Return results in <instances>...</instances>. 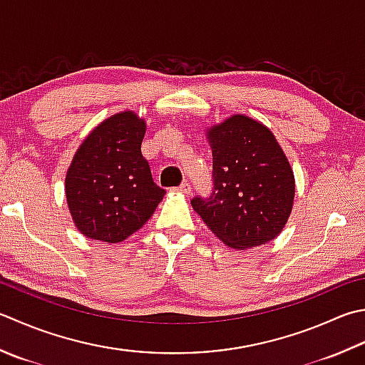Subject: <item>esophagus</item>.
I'll use <instances>...</instances> for the list:
<instances>
[{"mask_svg": "<svg viewBox=\"0 0 365 365\" xmlns=\"http://www.w3.org/2000/svg\"><path fill=\"white\" fill-rule=\"evenodd\" d=\"M177 191H180V192H185V195H188V192L191 191V185L188 183V182H183L180 187L177 188Z\"/></svg>", "mask_w": 365, "mask_h": 365, "instance_id": "1", "label": "esophagus"}]
</instances>
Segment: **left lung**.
Masks as SVG:
<instances>
[{
    "instance_id": "1",
    "label": "left lung",
    "mask_w": 365,
    "mask_h": 365,
    "mask_svg": "<svg viewBox=\"0 0 365 365\" xmlns=\"http://www.w3.org/2000/svg\"><path fill=\"white\" fill-rule=\"evenodd\" d=\"M213 156L210 197L191 199L227 247L247 250L275 239L294 202V174L267 126L242 113L207 130Z\"/></svg>"
}]
</instances>
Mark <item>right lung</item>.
<instances>
[{
    "instance_id": "1",
    "label": "right lung",
    "mask_w": 365,
    "mask_h": 365,
    "mask_svg": "<svg viewBox=\"0 0 365 365\" xmlns=\"http://www.w3.org/2000/svg\"><path fill=\"white\" fill-rule=\"evenodd\" d=\"M145 121L133 110L106 118L85 139L66 173V199L85 237L118 244L140 230L164 196L142 156Z\"/></svg>"
}]
</instances>
